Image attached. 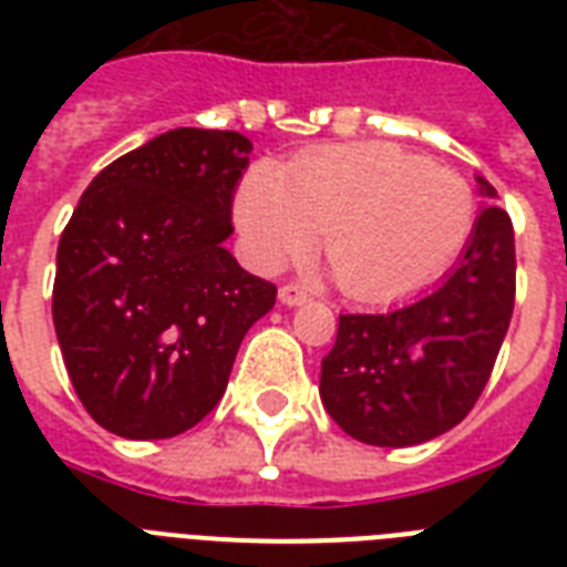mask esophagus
I'll list each match as a JSON object with an SVG mask.
<instances>
[{"label": "esophagus", "mask_w": 567, "mask_h": 567, "mask_svg": "<svg viewBox=\"0 0 567 567\" xmlns=\"http://www.w3.org/2000/svg\"><path fill=\"white\" fill-rule=\"evenodd\" d=\"M279 302L288 306V309H297L302 302H309V293H306V288H300V285H282V288H279Z\"/></svg>", "instance_id": "esophagus-1"}]
</instances>
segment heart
<instances>
[{"label": "heart", "mask_w": 567, "mask_h": 567, "mask_svg": "<svg viewBox=\"0 0 567 567\" xmlns=\"http://www.w3.org/2000/svg\"><path fill=\"white\" fill-rule=\"evenodd\" d=\"M252 265L274 274L315 247L359 302L423 291L474 235L476 196L453 167L396 144L327 146L285 167L258 164L235 196Z\"/></svg>", "instance_id": "heart-1"}]
</instances>
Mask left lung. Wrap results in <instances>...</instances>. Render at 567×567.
I'll return each mask as SVG.
<instances>
[{
	"label": "left lung",
	"mask_w": 567,
	"mask_h": 567,
	"mask_svg": "<svg viewBox=\"0 0 567 567\" xmlns=\"http://www.w3.org/2000/svg\"><path fill=\"white\" fill-rule=\"evenodd\" d=\"M480 194L497 190L476 176ZM515 306L509 214L483 205L439 288L385 315H341L320 362L329 417L373 447H412L453 430L483 394Z\"/></svg>",
	"instance_id": "obj_1"
}]
</instances>
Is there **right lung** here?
Listing matches in <instances>:
<instances>
[{"label":"right lung","mask_w":567,"mask_h":567,"mask_svg":"<svg viewBox=\"0 0 567 567\" xmlns=\"http://www.w3.org/2000/svg\"><path fill=\"white\" fill-rule=\"evenodd\" d=\"M252 144L173 128L87 185L58 244L52 320L75 394L120 439H173L220 403L276 302L223 240Z\"/></svg>","instance_id":"1"}]
</instances>
